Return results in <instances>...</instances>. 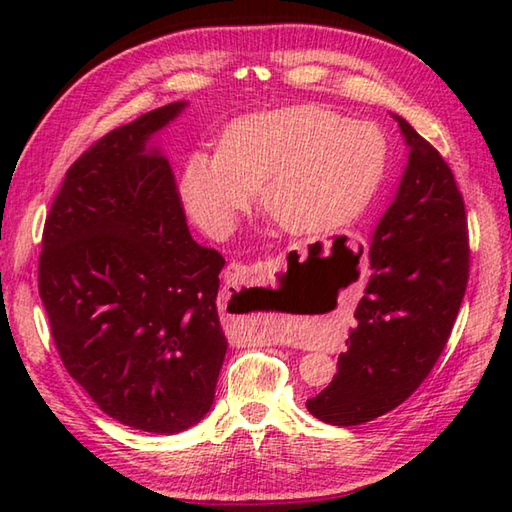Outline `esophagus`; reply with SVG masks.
<instances>
[{
  "mask_svg": "<svg viewBox=\"0 0 512 512\" xmlns=\"http://www.w3.org/2000/svg\"><path fill=\"white\" fill-rule=\"evenodd\" d=\"M266 275V264L264 262H257V264H239L233 262L231 266L226 268V281L228 284H257V279H262ZM255 341L259 345H270V343H286V334L281 332L275 325H264V328H259L255 334Z\"/></svg>",
  "mask_w": 512,
  "mask_h": 512,
  "instance_id": "34e87169",
  "label": "esophagus"
}]
</instances>
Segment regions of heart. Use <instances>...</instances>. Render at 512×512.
Here are the masks:
<instances>
[{
  "label": "heart",
  "mask_w": 512,
  "mask_h": 512,
  "mask_svg": "<svg viewBox=\"0 0 512 512\" xmlns=\"http://www.w3.org/2000/svg\"><path fill=\"white\" fill-rule=\"evenodd\" d=\"M385 136L321 107H284L228 125L217 154H193L182 198L206 233L226 237L255 200L290 233L350 222L385 173Z\"/></svg>",
  "instance_id": "b5f03b06"
}]
</instances>
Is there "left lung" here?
<instances>
[{"instance_id": "8db88e82", "label": "left lung", "mask_w": 512, "mask_h": 512, "mask_svg": "<svg viewBox=\"0 0 512 512\" xmlns=\"http://www.w3.org/2000/svg\"><path fill=\"white\" fill-rule=\"evenodd\" d=\"M405 176L369 246V275L356 328L336 376L306 402L336 427H354L402 405L440 358L469 284L464 198L447 160L405 118Z\"/></svg>"}]
</instances>
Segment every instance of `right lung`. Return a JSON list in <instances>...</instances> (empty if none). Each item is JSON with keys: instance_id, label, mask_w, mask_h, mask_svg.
<instances>
[{"instance_id": "1", "label": "right lung", "mask_w": 512, "mask_h": 512, "mask_svg": "<svg viewBox=\"0 0 512 512\" xmlns=\"http://www.w3.org/2000/svg\"><path fill=\"white\" fill-rule=\"evenodd\" d=\"M169 103L112 129L72 162L46 215L39 297L68 374L107 416L178 433L211 409L226 336L224 257L200 246L151 134Z\"/></svg>"}]
</instances>
